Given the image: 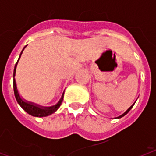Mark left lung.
<instances>
[{
	"label": "left lung",
	"instance_id": "left-lung-1",
	"mask_svg": "<svg viewBox=\"0 0 156 156\" xmlns=\"http://www.w3.org/2000/svg\"><path fill=\"white\" fill-rule=\"evenodd\" d=\"M135 102H136V101H135ZM135 104V103H133V104H132V105H131V106H130V107H129V108H128V109H127V110H126V112H124V113H123V114H122V115H121V116H117V117H115V118H121V117H122V116H125V115H126V114L128 113L130 111V109H131V108H133V104Z\"/></svg>",
	"mask_w": 156,
	"mask_h": 156
}]
</instances>
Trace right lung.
<instances>
[{"instance_id":"add662e5","label":"right lung","mask_w":156,"mask_h":156,"mask_svg":"<svg viewBox=\"0 0 156 156\" xmlns=\"http://www.w3.org/2000/svg\"><path fill=\"white\" fill-rule=\"evenodd\" d=\"M27 46L23 48V51L21 52L20 56L18 57V60L17 61V63L15 64V66H14V69H13V91H14V95H15L16 100L18 104L22 107V108L27 112L28 114H30L33 116H36V117H44V116H49L51 114L54 113L57 110V109L60 108L61 106V103H62V100H63L64 98V93H65V90L62 93V95H61V99L59 100L58 102L56 103L55 105L53 106H50V107H44V106H40L39 104H36L35 103L32 102H29L27 100H24L23 98L21 97L20 94L18 92V87H17V84H16V80H15V73H16V68H17V65L18 63V61L21 57V55L23 53V50L25 49V48Z\"/></svg>"}]
</instances>
